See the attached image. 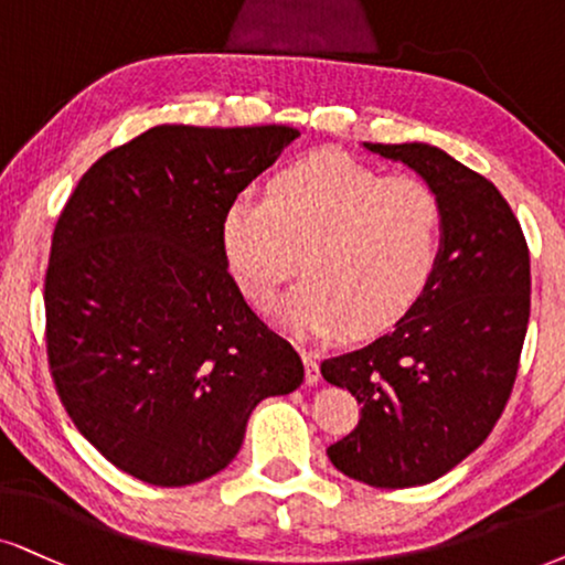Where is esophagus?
I'll use <instances>...</instances> for the list:
<instances>
[{"label":"esophagus","instance_id":"1","mask_svg":"<svg viewBox=\"0 0 565 565\" xmlns=\"http://www.w3.org/2000/svg\"><path fill=\"white\" fill-rule=\"evenodd\" d=\"M302 362H305V381H307V385H318L320 383L318 356L312 354V352H302Z\"/></svg>","mask_w":565,"mask_h":565}]
</instances>
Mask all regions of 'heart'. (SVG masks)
<instances>
[{
  "mask_svg": "<svg viewBox=\"0 0 565 565\" xmlns=\"http://www.w3.org/2000/svg\"><path fill=\"white\" fill-rule=\"evenodd\" d=\"M218 234L253 302H268L299 263L305 278L274 307L291 331L370 335L425 295L440 260L443 209L425 182L385 180L349 153L316 151L278 171L268 198H234Z\"/></svg>",
  "mask_w": 565,
  "mask_h": 565,
  "instance_id": "b5f03b06",
  "label": "heart"
}]
</instances>
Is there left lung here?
Here are the masks:
<instances>
[{
    "label": "left lung",
    "mask_w": 565,
    "mask_h": 565,
    "mask_svg": "<svg viewBox=\"0 0 565 565\" xmlns=\"http://www.w3.org/2000/svg\"><path fill=\"white\" fill-rule=\"evenodd\" d=\"M365 148L417 171L443 209L440 260L425 295L394 331L320 365L362 404L328 459L352 480L396 490L451 472L501 417L530 323V249L495 184L446 151Z\"/></svg>",
    "instance_id": "8db88e82"
}]
</instances>
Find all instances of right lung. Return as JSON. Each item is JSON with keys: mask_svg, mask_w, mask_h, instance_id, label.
<instances>
[{"mask_svg": "<svg viewBox=\"0 0 565 565\" xmlns=\"http://www.w3.org/2000/svg\"><path fill=\"white\" fill-rule=\"evenodd\" d=\"M295 127L159 125L104 153L60 213L44 305L49 367L77 430L159 488L237 456L249 414L299 388L287 339L249 310L221 253L224 209Z\"/></svg>", "mask_w": 565, "mask_h": 565, "instance_id": "add662e5", "label": "right lung"}]
</instances>
